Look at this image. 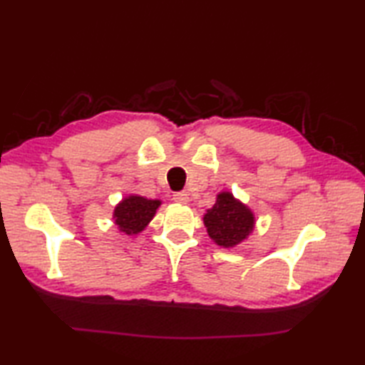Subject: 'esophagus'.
<instances>
[{
	"instance_id": "obj_1",
	"label": "esophagus",
	"mask_w": 365,
	"mask_h": 365,
	"mask_svg": "<svg viewBox=\"0 0 365 365\" xmlns=\"http://www.w3.org/2000/svg\"><path fill=\"white\" fill-rule=\"evenodd\" d=\"M173 199H174V202L185 205V204L190 202V195H188L187 191H180V192H175Z\"/></svg>"
}]
</instances>
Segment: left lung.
<instances>
[{
	"mask_svg": "<svg viewBox=\"0 0 365 365\" xmlns=\"http://www.w3.org/2000/svg\"><path fill=\"white\" fill-rule=\"evenodd\" d=\"M207 234L221 247H235L252 234L255 215L230 191L216 195V202L204 213Z\"/></svg>",
	"mask_w": 365,
	"mask_h": 365,
	"instance_id": "1",
	"label": "left lung"
}]
</instances>
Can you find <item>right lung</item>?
Segmentation results:
<instances>
[{
    "mask_svg": "<svg viewBox=\"0 0 365 365\" xmlns=\"http://www.w3.org/2000/svg\"><path fill=\"white\" fill-rule=\"evenodd\" d=\"M161 204V199H147L139 195H128L122 197L120 202L114 207L113 221L122 234L138 235L149 226Z\"/></svg>",
    "mask_w": 365,
    "mask_h": 365,
    "instance_id": "obj_1",
    "label": "right lung"
}]
</instances>
